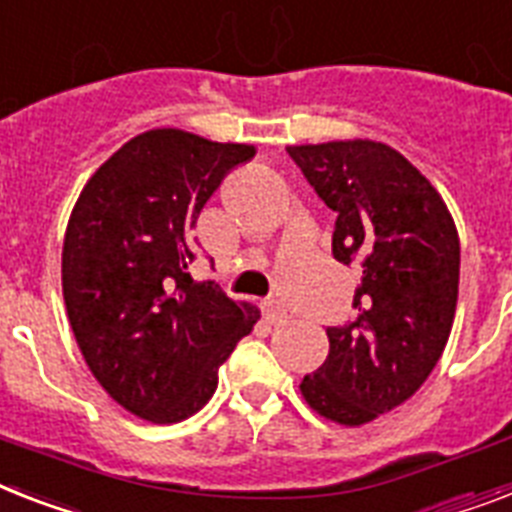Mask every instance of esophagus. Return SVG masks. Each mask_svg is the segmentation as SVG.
I'll list each match as a JSON object with an SVG mask.
<instances>
[{
  "mask_svg": "<svg viewBox=\"0 0 512 512\" xmlns=\"http://www.w3.org/2000/svg\"><path fill=\"white\" fill-rule=\"evenodd\" d=\"M263 313H265V318H268L270 323H284L286 321V313L276 305V302H265Z\"/></svg>",
  "mask_w": 512,
  "mask_h": 512,
  "instance_id": "1",
  "label": "esophagus"
}]
</instances>
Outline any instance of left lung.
Masks as SVG:
<instances>
[{
	"mask_svg": "<svg viewBox=\"0 0 512 512\" xmlns=\"http://www.w3.org/2000/svg\"><path fill=\"white\" fill-rule=\"evenodd\" d=\"M336 213L331 252L363 278L357 318L326 328L328 355L299 392L315 413L363 426L410 400L450 339L460 239L450 210L413 162L381 141L286 147Z\"/></svg>",
	"mask_w": 512,
	"mask_h": 512,
	"instance_id": "8db88e82",
	"label": "left lung"
}]
</instances>
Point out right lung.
<instances>
[{"mask_svg": "<svg viewBox=\"0 0 512 512\" xmlns=\"http://www.w3.org/2000/svg\"><path fill=\"white\" fill-rule=\"evenodd\" d=\"M249 144L181 128L126 141L86 181L62 244V297L78 350L128 413L178 423L207 405L218 368L260 313L197 284L191 228Z\"/></svg>", "mask_w": 512, "mask_h": 512, "instance_id": "right-lung-1", "label": "right lung"}]
</instances>
